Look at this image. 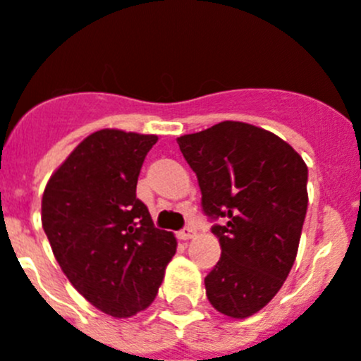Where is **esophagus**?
Returning <instances> with one entry per match:
<instances>
[{"label": "esophagus", "instance_id": "34e87169", "mask_svg": "<svg viewBox=\"0 0 361 361\" xmlns=\"http://www.w3.org/2000/svg\"><path fill=\"white\" fill-rule=\"evenodd\" d=\"M194 235H196V231L192 230V228H183L181 231H178V238H180V240H188V238H192Z\"/></svg>", "mask_w": 361, "mask_h": 361}]
</instances>
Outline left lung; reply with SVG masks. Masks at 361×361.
<instances>
[{"mask_svg":"<svg viewBox=\"0 0 361 361\" xmlns=\"http://www.w3.org/2000/svg\"><path fill=\"white\" fill-rule=\"evenodd\" d=\"M176 140L204 214L222 221L212 228L221 260L204 278L208 301L231 319L251 317L278 294L298 257L308 167L278 135L240 121Z\"/></svg>","mask_w":361,"mask_h":361,"instance_id":"1","label":"left lung"}]
</instances>
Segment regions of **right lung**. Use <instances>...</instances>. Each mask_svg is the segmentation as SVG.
I'll return each mask as SVG.
<instances>
[{"instance_id": "1", "label": "right lung", "mask_w": 361, "mask_h": 361, "mask_svg": "<svg viewBox=\"0 0 361 361\" xmlns=\"http://www.w3.org/2000/svg\"><path fill=\"white\" fill-rule=\"evenodd\" d=\"M157 135L104 128L83 139L42 194V228L67 279L92 306L126 319L154 301L176 252L137 200Z\"/></svg>"}]
</instances>
